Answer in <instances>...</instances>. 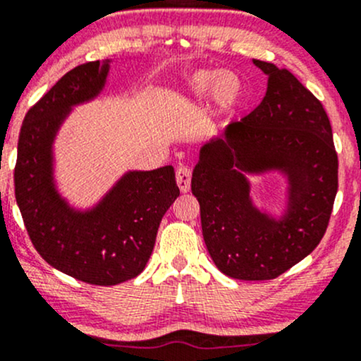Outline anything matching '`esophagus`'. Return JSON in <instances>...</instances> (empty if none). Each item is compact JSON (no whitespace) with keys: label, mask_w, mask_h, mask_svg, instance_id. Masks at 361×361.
I'll return each instance as SVG.
<instances>
[{"label":"esophagus","mask_w":361,"mask_h":361,"mask_svg":"<svg viewBox=\"0 0 361 361\" xmlns=\"http://www.w3.org/2000/svg\"><path fill=\"white\" fill-rule=\"evenodd\" d=\"M176 179H177V185L182 192H188L191 189V170L188 166H180L177 169L176 173Z\"/></svg>","instance_id":"1"}]
</instances>
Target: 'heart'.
Segmentation results:
<instances>
[{
    "mask_svg": "<svg viewBox=\"0 0 361 361\" xmlns=\"http://www.w3.org/2000/svg\"><path fill=\"white\" fill-rule=\"evenodd\" d=\"M188 99L200 103L210 94L215 114L226 115L234 110L243 98V80L234 72H197L189 79Z\"/></svg>",
    "mask_w": 361,
    "mask_h": 361,
    "instance_id": "1",
    "label": "heart"
}]
</instances>
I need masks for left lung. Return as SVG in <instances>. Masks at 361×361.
I'll list each match as a JSON object with an SVG mask.
<instances>
[{
	"label": "left lung",
	"instance_id": "obj_1",
	"mask_svg": "<svg viewBox=\"0 0 361 361\" xmlns=\"http://www.w3.org/2000/svg\"><path fill=\"white\" fill-rule=\"evenodd\" d=\"M267 75L262 103L204 142L192 170L207 250L222 274L269 281L324 238L337 192V154L324 106L296 77L253 60ZM285 179L281 212L258 207L251 176Z\"/></svg>",
	"mask_w": 361,
	"mask_h": 361
}]
</instances>
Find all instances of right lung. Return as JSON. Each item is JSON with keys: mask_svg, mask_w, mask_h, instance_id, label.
Segmentation results:
<instances>
[{"mask_svg": "<svg viewBox=\"0 0 361 361\" xmlns=\"http://www.w3.org/2000/svg\"><path fill=\"white\" fill-rule=\"evenodd\" d=\"M111 60L67 72L27 111L18 135L15 197L37 253L53 269L94 286L145 270L165 212L179 196L172 165L126 170L89 207H75L56 179V137L73 108L106 87Z\"/></svg>", "mask_w": 361, "mask_h": 361, "instance_id": "add662e5", "label": "right lung"}]
</instances>
